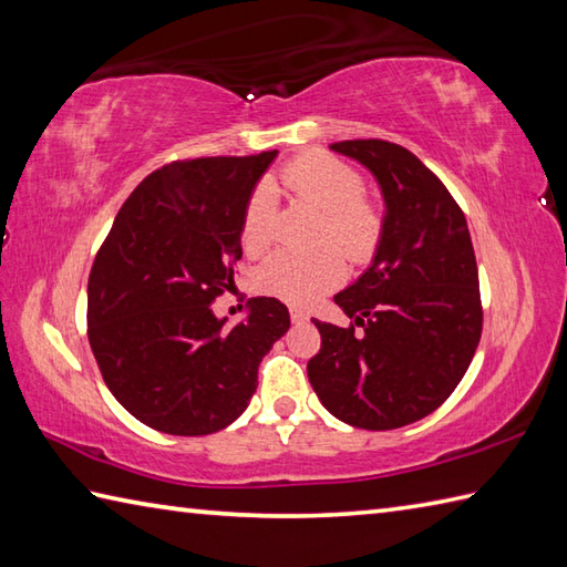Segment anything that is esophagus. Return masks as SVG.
<instances>
[{"label": "esophagus", "mask_w": 567, "mask_h": 567, "mask_svg": "<svg viewBox=\"0 0 567 567\" xmlns=\"http://www.w3.org/2000/svg\"><path fill=\"white\" fill-rule=\"evenodd\" d=\"M290 319H292V323H305L309 317L302 309H290Z\"/></svg>", "instance_id": "esophagus-1"}]
</instances>
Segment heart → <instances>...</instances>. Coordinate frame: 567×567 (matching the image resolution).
Returning <instances> with one entry per match:
<instances>
[{
  "instance_id": "heart-1",
  "label": "heart",
  "mask_w": 567,
  "mask_h": 567,
  "mask_svg": "<svg viewBox=\"0 0 567 567\" xmlns=\"http://www.w3.org/2000/svg\"><path fill=\"white\" fill-rule=\"evenodd\" d=\"M282 185L321 212V244H333L351 262H368L384 234V214L375 199L365 195V179L351 163L327 153H307L287 163ZM277 199L268 183L250 192L240 244L252 256L272 246ZM343 280V260L333 248L315 252H277L258 270V290L292 307H307L331 292Z\"/></svg>"
}]
</instances>
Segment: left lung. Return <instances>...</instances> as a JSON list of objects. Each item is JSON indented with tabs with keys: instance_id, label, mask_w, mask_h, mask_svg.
I'll list each match as a JSON object with an SVG mask.
<instances>
[{
	"instance_id": "8db88e82",
	"label": "left lung",
	"mask_w": 567,
	"mask_h": 567,
	"mask_svg": "<svg viewBox=\"0 0 567 567\" xmlns=\"http://www.w3.org/2000/svg\"><path fill=\"white\" fill-rule=\"evenodd\" d=\"M378 177L388 214L370 268L333 297L351 327L315 321L307 375L355 429L390 431L449 400L483 336V302L463 209L412 151L380 138L331 143Z\"/></svg>"
}]
</instances>
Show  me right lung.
<instances>
[{
    "label": "right lung",
    "mask_w": 567,
    "mask_h": 567,
    "mask_svg": "<svg viewBox=\"0 0 567 567\" xmlns=\"http://www.w3.org/2000/svg\"><path fill=\"white\" fill-rule=\"evenodd\" d=\"M277 151L173 161L118 209L92 262L87 339L106 388L141 424L207 436L246 412L258 365L290 329L275 297L236 327L214 317L234 285L246 202Z\"/></svg>",
    "instance_id": "right-lung-1"
}]
</instances>
